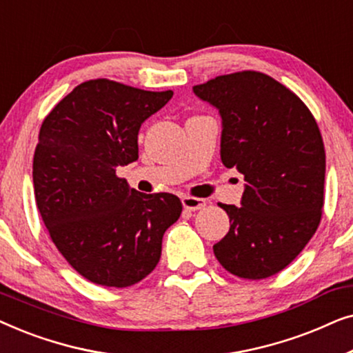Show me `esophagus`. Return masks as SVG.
I'll return each instance as SVG.
<instances>
[{"instance_id":"34e87169","label":"esophagus","mask_w":353,"mask_h":353,"mask_svg":"<svg viewBox=\"0 0 353 353\" xmlns=\"http://www.w3.org/2000/svg\"><path fill=\"white\" fill-rule=\"evenodd\" d=\"M183 202V207H185L186 210H201L205 207V199H201V197H192V196H185L181 199Z\"/></svg>"}]
</instances>
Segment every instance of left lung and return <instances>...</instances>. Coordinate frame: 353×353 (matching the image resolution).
<instances>
[{
	"instance_id": "8db88e82",
	"label": "left lung",
	"mask_w": 353,
	"mask_h": 353,
	"mask_svg": "<svg viewBox=\"0 0 353 353\" xmlns=\"http://www.w3.org/2000/svg\"><path fill=\"white\" fill-rule=\"evenodd\" d=\"M192 90L220 110L221 162L248 181L243 205L220 204L230 231L214 245L215 257L234 276H273L321 220L326 154L316 120L296 93L262 72L220 75Z\"/></svg>"
}]
</instances>
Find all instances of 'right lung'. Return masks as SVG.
I'll return each mask as SVG.
<instances>
[{
  "label": "right lung",
  "mask_w": 353,
  "mask_h": 353,
  "mask_svg": "<svg viewBox=\"0 0 353 353\" xmlns=\"http://www.w3.org/2000/svg\"><path fill=\"white\" fill-rule=\"evenodd\" d=\"M172 96L88 80L43 120L33 154L37 207L57 250L91 283L128 288L146 278L163 233L180 219L176 196L130 190L117 175L138 161L141 123Z\"/></svg>",
  "instance_id": "right-lung-1"
}]
</instances>
